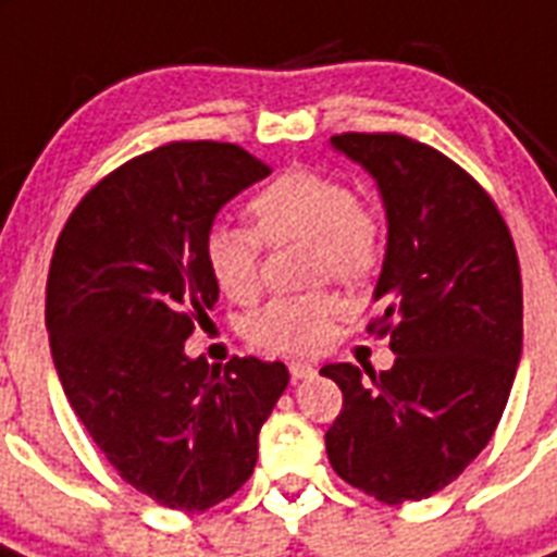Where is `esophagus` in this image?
Returning a JSON list of instances; mask_svg holds the SVG:
<instances>
[{
    "mask_svg": "<svg viewBox=\"0 0 557 557\" xmlns=\"http://www.w3.org/2000/svg\"><path fill=\"white\" fill-rule=\"evenodd\" d=\"M289 374H293V380H307L315 374V366L307 363V360H293L289 363Z\"/></svg>",
    "mask_w": 557,
    "mask_h": 557,
    "instance_id": "34e87169",
    "label": "esophagus"
}]
</instances>
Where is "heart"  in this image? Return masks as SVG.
I'll list each match as a JSON object with an SVG mask.
<instances>
[{
  "label": "heart",
  "mask_w": 557,
  "mask_h": 557,
  "mask_svg": "<svg viewBox=\"0 0 557 557\" xmlns=\"http://www.w3.org/2000/svg\"><path fill=\"white\" fill-rule=\"evenodd\" d=\"M256 231L213 222L202 242L208 275L233 301L259 287L261 242H307L312 278L360 284L383 259V225L344 180L310 169H289L250 197ZM341 301L332 293L282 296L247 318L250 344L270 351H312L324 344Z\"/></svg>",
  "instance_id": "b5f03b06"
}]
</instances>
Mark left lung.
<instances>
[{
    "label": "left lung",
    "instance_id": "obj_1",
    "mask_svg": "<svg viewBox=\"0 0 557 557\" xmlns=\"http://www.w3.org/2000/svg\"><path fill=\"white\" fill-rule=\"evenodd\" d=\"M332 146L374 177L388 242L366 332L392 335L388 372L321 374L344 392L326 454L351 487L386 505L454 482L491 442L521 360V270L496 202L454 160L394 132Z\"/></svg>",
    "mask_w": 557,
    "mask_h": 557
}]
</instances>
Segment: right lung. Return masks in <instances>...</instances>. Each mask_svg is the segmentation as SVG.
<instances>
[{
	"instance_id": "obj_1",
	"label": "right lung",
	"mask_w": 557,
	"mask_h": 557,
	"mask_svg": "<svg viewBox=\"0 0 557 557\" xmlns=\"http://www.w3.org/2000/svg\"><path fill=\"white\" fill-rule=\"evenodd\" d=\"M268 174L233 143H165L95 185L52 250L45 321L66 400L123 482L171 510L239 491L289 383L278 360L222 369L183 349L220 298L208 227Z\"/></svg>"
}]
</instances>
